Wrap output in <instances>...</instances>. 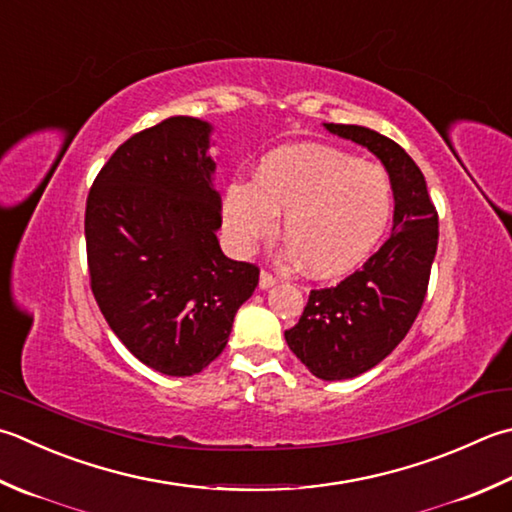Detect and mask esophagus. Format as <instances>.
<instances>
[{
	"instance_id": "obj_1",
	"label": "esophagus",
	"mask_w": 512,
	"mask_h": 512,
	"mask_svg": "<svg viewBox=\"0 0 512 512\" xmlns=\"http://www.w3.org/2000/svg\"><path fill=\"white\" fill-rule=\"evenodd\" d=\"M275 284H277V279L270 273H266V270H262V275H259V288L268 290V288H273Z\"/></svg>"
}]
</instances>
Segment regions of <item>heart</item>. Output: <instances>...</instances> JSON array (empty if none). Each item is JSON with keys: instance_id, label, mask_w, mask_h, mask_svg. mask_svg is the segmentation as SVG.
I'll return each mask as SVG.
<instances>
[{"instance_id": "heart-1", "label": "heart", "mask_w": 512, "mask_h": 512, "mask_svg": "<svg viewBox=\"0 0 512 512\" xmlns=\"http://www.w3.org/2000/svg\"><path fill=\"white\" fill-rule=\"evenodd\" d=\"M284 215L288 257L313 277H339L373 253L393 215V184L382 166L317 144L284 146L257 164L250 184L224 193V224L239 250L275 233Z\"/></svg>"}]
</instances>
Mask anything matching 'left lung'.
<instances>
[{
    "instance_id": "obj_1",
    "label": "left lung",
    "mask_w": 512,
    "mask_h": 512,
    "mask_svg": "<svg viewBox=\"0 0 512 512\" xmlns=\"http://www.w3.org/2000/svg\"><path fill=\"white\" fill-rule=\"evenodd\" d=\"M328 133L368 148L393 184V235L368 262L337 286L310 290L286 344L319 379L335 382L366 373L393 353L424 304L437 253V210L426 179L393 139L355 124H324Z\"/></svg>"
}]
</instances>
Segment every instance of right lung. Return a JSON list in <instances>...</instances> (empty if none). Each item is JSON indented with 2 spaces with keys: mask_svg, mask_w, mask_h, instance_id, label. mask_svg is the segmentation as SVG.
I'll return each instance as SVG.
<instances>
[{
  "mask_svg": "<svg viewBox=\"0 0 512 512\" xmlns=\"http://www.w3.org/2000/svg\"><path fill=\"white\" fill-rule=\"evenodd\" d=\"M213 126L168 117L119 146L86 199L90 288L139 362L170 377L204 370L259 282L219 248L222 199L208 155Z\"/></svg>",
  "mask_w": 512,
  "mask_h": 512,
  "instance_id": "right-lung-1",
  "label": "right lung"
}]
</instances>
